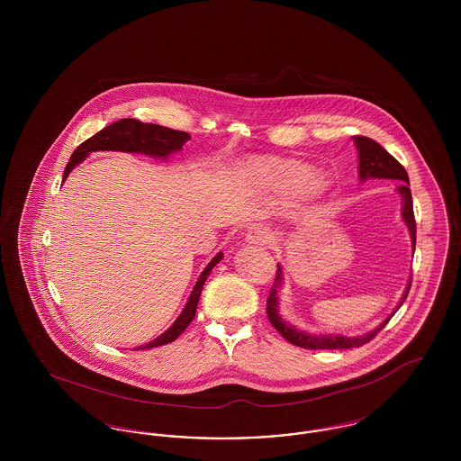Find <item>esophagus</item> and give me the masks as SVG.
<instances>
[{
    "instance_id": "1",
    "label": "esophagus",
    "mask_w": 461,
    "mask_h": 461,
    "mask_svg": "<svg viewBox=\"0 0 461 461\" xmlns=\"http://www.w3.org/2000/svg\"><path fill=\"white\" fill-rule=\"evenodd\" d=\"M245 240L249 241V243H258V245L267 243V241L271 240V230L267 226H264V224H256V226H252L247 231Z\"/></svg>"
}]
</instances>
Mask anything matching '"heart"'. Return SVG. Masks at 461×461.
<instances>
[{
  "mask_svg": "<svg viewBox=\"0 0 461 461\" xmlns=\"http://www.w3.org/2000/svg\"><path fill=\"white\" fill-rule=\"evenodd\" d=\"M266 173L269 176H273V177H276V179L288 181V179L295 177L299 171H297V167H294V166H290V164H269V166L266 167ZM311 185H312L311 177H303L301 183H299L301 188H309Z\"/></svg>",
  "mask_w": 461,
  "mask_h": 461,
  "instance_id": "obj_1",
  "label": "heart"
}]
</instances>
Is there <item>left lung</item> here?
I'll list each match as a JSON object with an SVG mask.
<instances>
[{
	"instance_id": "obj_1",
	"label": "left lung",
	"mask_w": 461,
	"mask_h": 461,
	"mask_svg": "<svg viewBox=\"0 0 461 461\" xmlns=\"http://www.w3.org/2000/svg\"><path fill=\"white\" fill-rule=\"evenodd\" d=\"M354 145L357 147L359 152V179L366 181V179H393L397 181V192L401 194L402 198V220L406 222L410 235H411V243L415 249L417 243V222H415V214H413V198H411V190H410V177L406 169L395 160L393 155L389 154L382 145H378L376 141H373L372 138L366 136H352ZM282 284V267L278 266L276 276H275V284L267 295V303H266V314L269 323L278 330V333L288 340L290 344L297 346V348H304V349H351V348H361L363 344L370 342L375 339V335L384 329L389 320L394 316L395 311L402 306V303L406 301L408 294H410V286L411 280L406 286L402 299L399 303V306L394 312L384 321L380 323V327L361 335V337H344V335H311L304 333L301 330H295L290 325H286L285 321L280 318L278 314V299H276V292L278 286Z\"/></svg>"
}]
</instances>
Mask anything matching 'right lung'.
Masks as SVG:
<instances>
[{"instance_id":"1","label":"right lung","mask_w":461,"mask_h":461,"mask_svg":"<svg viewBox=\"0 0 461 461\" xmlns=\"http://www.w3.org/2000/svg\"><path fill=\"white\" fill-rule=\"evenodd\" d=\"M186 140H190L188 132L176 131V130H169V128L157 126V124H145V122H140L136 119H121V121L110 124L107 128H104L102 131L93 134L91 138H88L85 143H81L74 150V154H72L68 164L66 166L64 179L72 171V167L76 164H79L83 158H86L91 152H96V150L143 152V154L166 158L167 155L173 154L176 150H181V147ZM221 259H222V254H218L209 263V266L203 269V273L200 275L197 284L192 290V295H190L186 306L183 309V312L179 314V318L173 323V327L167 331H164L160 337H157L154 342L145 344L143 348H138V349H152V348L169 344L183 333V330L186 329L192 323V320L195 318L198 299H200L203 284H205L207 276L211 275L212 267L220 263Z\"/></svg>"}]
</instances>
